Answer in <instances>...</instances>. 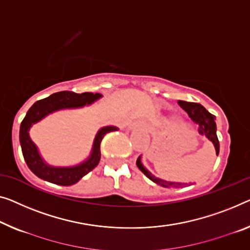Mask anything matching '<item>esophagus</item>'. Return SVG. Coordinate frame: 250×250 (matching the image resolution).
Instances as JSON below:
<instances>
[{
	"label": "esophagus",
	"instance_id": "34e87169",
	"mask_svg": "<svg viewBox=\"0 0 250 250\" xmlns=\"http://www.w3.org/2000/svg\"><path fill=\"white\" fill-rule=\"evenodd\" d=\"M140 126H143V125H141L140 122L136 121V122H132V124L129 125V128L130 129H136V128H140Z\"/></svg>",
	"mask_w": 250,
	"mask_h": 250
}]
</instances>
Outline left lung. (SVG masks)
Returning a JSON list of instances; mask_svg holds the SVG:
<instances>
[{
  "mask_svg": "<svg viewBox=\"0 0 250 250\" xmlns=\"http://www.w3.org/2000/svg\"><path fill=\"white\" fill-rule=\"evenodd\" d=\"M178 104H180L182 109L188 112V117L192 119V121L199 125V132L201 135L206 136L208 140L213 143L215 147V151H217V155H218L219 149H220V145H219V140L217 136V125H215L214 115L211 114L208 111H207L206 107L201 105L200 103L178 101ZM137 166L141 172L146 175L149 180H151L156 184L164 186V188H181V186L183 185L184 186L188 185V184L176 183V182H167V181L161 180V178L158 177H155L154 175H151V173H149L148 170L143 166L140 157L137 159Z\"/></svg>",
  "mask_w": 250,
  "mask_h": 250,
  "instance_id": "obj_1",
  "label": "left lung"
}]
</instances>
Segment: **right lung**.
<instances>
[{
    "label": "right lung",
    "mask_w": 250,
    "mask_h": 250,
    "mask_svg": "<svg viewBox=\"0 0 250 250\" xmlns=\"http://www.w3.org/2000/svg\"><path fill=\"white\" fill-rule=\"evenodd\" d=\"M101 96L99 93L94 94L91 92H85L78 94L70 91H62L54 93L46 99L39 100L30 107L20 125V144L24 161L33 174L50 183L68 186L77 183L82 177L98 166L101 159V150H100L101 141L107 132L117 131L118 128L115 126H104L100 130L95 137L91 157L86 162L75 167H64V168L49 166L42 161L36 145L30 139L28 131L33 124L42 120L47 114L54 111L84 106L96 101Z\"/></svg>",
    "instance_id": "obj_1"
}]
</instances>
